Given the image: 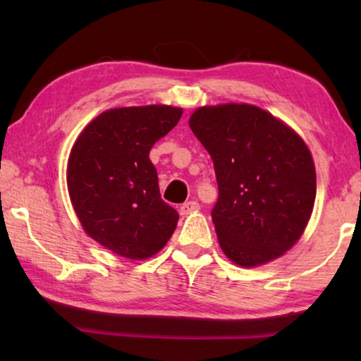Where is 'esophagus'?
I'll use <instances>...</instances> for the list:
<instances>
[{
  "label": "esophagus",
  "mask_w": 361,
  "mask_h": 361,
  "mask_svg": "<svg viewBox=\"0 0 361 361\" xmlns=\"http://www.w3.org/2000/svg\"><path fill=\"white\" fill-rule=\"evenodd\" d=\"M199 207L200 205L195 202V200H189V202H185L180 207V213H181V215H188V213L199 210Z\"/></svg>",
  "instance_id": "1"
}]
</instances>
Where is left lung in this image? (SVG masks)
I'll return each mask as SVG.
<instances>
[{"instance_id": "8db88e82", "label": "left lung", "mask_w": 361, "mask_h": 361, "mask_svg": "<svg viewBox=\"0 0 361 361\" xmlns=\"http://www.w3.org/2000/svg\"><path fill=\"white\" fill-rule=\"evenodd\" d=\"M189 126L215 167L212 221L226 256L243 267L282 256L314 209L317 178L307 146L253 105L199 108Z\"/></svg>"}]
</instances>
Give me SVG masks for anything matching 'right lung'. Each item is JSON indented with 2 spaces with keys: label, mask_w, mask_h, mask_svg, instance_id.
<instances>
[{
  "label": "right lung",
  "mask_w": 361,
  "mask_h": 361,
  "mask_svg": "<svg viewBox=\"0 0 361 361\" xmlns=\"http://www.w3.org/2000/svg\"><path fill=\"white\" fill-rule=\"evenodd\" d=\"M181 114L166 105L108 109L73 146L66 175L73 207L84 231L116 255L149 258L173 234L178 212L161 197L149 151Z\"/></svg>",
  "instance_id": "1"
}]
</instances>
